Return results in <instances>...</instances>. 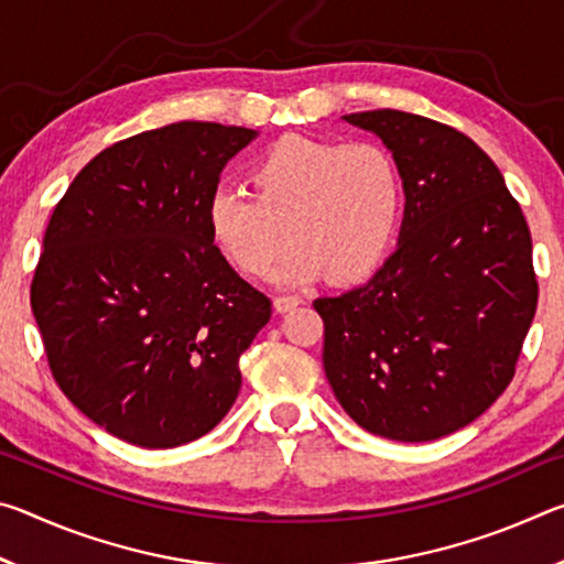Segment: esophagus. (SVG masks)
Listing matches in <instances>:
<instances>
[{"label":"esophagus","instance_id":"esophagus-1","mask_svg":"<svg viewBox=\"0 0 564 564\" xmlns=\"http://www.w3.org/2000/svg\"><path fill=\"white\" fill-rule=\"evenodd\" d=\"M303 303V299H299V295H279V299L273 301V308L279 311V313H289V311H293L295 305H301Z\"/></svg>","mask_w":564,"mask_h":564}]
</instances>
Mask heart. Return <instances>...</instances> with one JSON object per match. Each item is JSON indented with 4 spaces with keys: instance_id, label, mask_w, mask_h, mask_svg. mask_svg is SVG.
<instances>
[{
    "instance_id": "1",
    "label": "heart",
    "mask_w": 564,
    "mask_h": 564,
    "mask_svg": "<svg viewBox=\"0 0 564 564\" xmlns=\"http://www.w3.org/2000/svg\"><path fill=\"white\" fill-rule=\"evenodd\" d=\"M256 194L218 184L208 191L206 224L228 263L279 285L328 273L352 283L373 273L393 246L403 208L395 159L370 141L340 144L285 137L251 166Z\"/></svg>"
}]
</instances>
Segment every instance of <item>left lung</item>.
<instances>
[{"label":"left lung","instance_id":"1","mask_svg":"<svg viewBox=\"0 0 564 564\" xmlns=\"http://www.w3.org/2000/svg\"><path fill=\"white\" fill-rule=\"evenodd\" d=\"M343 121L393 154L405 214L373 279L313 301L323 368L368 433L437 441L480 417L514 376L538 308L530 228L500 169L457 129L395 109Z\"/></svg>","mask_w":564,"mask_h":564}]
</instances>
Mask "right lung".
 Here are the masks:
<instances>
[{
  "label": "right lung",
  "instance_id": "right-lung-1",
  "mask_svg": "<svg viewBox=\"0 0 564 564\" xmlns=\"http://www.w3.org/2000/svg\"><path fill=\"white\" fill-rule=\"evenodd\" d=\"M256 131L178 121L104 149L56 204L32 311L62 393L119 441L176 447L221 423L271 301L206 224L208 191Z\"/></svg>",
  "mask_w": 564,
  "mask_h": 564
}]
</instances>
